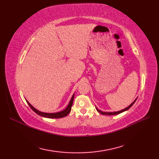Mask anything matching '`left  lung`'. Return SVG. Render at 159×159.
Returning a JSON list of instances; mask_svg holds the SVG:
<instances>
[{"label": "left lung", "mask_w": 159, "mask_h": 159, "mask_svg": "<svg viewBox=\"0 0 159 159\" xmlns=\"http://www.w3.org/2000/svg\"><path fill=\"white\" fill-rule=\"evenodd\" d=\"M137 99L134 101V102L129 105V106H128L127 107H126V108H125V109H122V110H121V111H116V112H103V111H100V110H99L98 108H96V109H97V111H98L99 113H101V114H102V115H117V114H119V113H122V112H124V111H127V110H128L130 107H131L132 105L134 104V103L136 102V100H137Z\"/></svg>", "instance_id": "obj_1"}]
</instances>
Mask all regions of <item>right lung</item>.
Returning <instances> with one entry per match:
<instances>
[{"label":"right lung","instance_id":"obj_1","mask_svg":"<svg viewBox=\"0 0 159 159\" xmlns=\"http://www.w3.org/2000/svg\"><path fill=\"white\" fill-rule=\"evenodd\" d=\"M74 94L72 95L71 99L70 100V102L68 105V107H67L64 110L61 111L60 112H57V113H44V112H41L40 111L37 110L36 109H35L34 107L32 105L28 102L26 100V102L29 105L30 107L36 113H37L38 115H40L42 117H47V118H61V117H66L68 115L70 112L71 111V106H72V104H73V102H74Z\"/></svg>","mask_w":159,"mask_h":159}]
</instances>
